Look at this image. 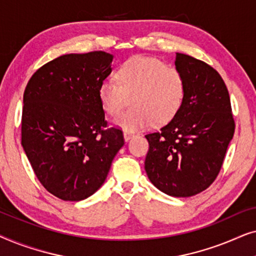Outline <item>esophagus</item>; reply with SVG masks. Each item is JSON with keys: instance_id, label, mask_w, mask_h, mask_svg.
<instances>
[{"instance_id": "obj_1", "label": "esophagus", "mask_w": 256, "mask_h": 256, "mask_svg": "<svg viewBox=\"0 0 256 256\" xmlns=\"http://www.w3.org/2000/svg\"><path fill=\"white\" fill-rule=\"evenodd\" d=\"M132 136H134V132H124V138L126 141H129V140H130Z\"/></svg>"}]
</instances>
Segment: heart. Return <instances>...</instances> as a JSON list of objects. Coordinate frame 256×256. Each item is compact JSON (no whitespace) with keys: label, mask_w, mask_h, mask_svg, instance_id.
Returning <instances> with one entry per match:
<instances>
[{"label":"heart","mask_w":256,"mask_h":256,"mask_svg":"<svg viewBox=\"0 0 256 256\" xmlns=\"http://www.w3.org/2000/svg\"><path fill=\"white\" fill-rule=\"evenodd\" d=\"M116 82L104 80L98 88L102 110L118 116L130 98V108L115 120L124 132H136L155 124H166L183 106L186 80L176 66L158 58L135 56L118 66Z\"/></svg>","instance_id":"obj_1"}]
</instances>
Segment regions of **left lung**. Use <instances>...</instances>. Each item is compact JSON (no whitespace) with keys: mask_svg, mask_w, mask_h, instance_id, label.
<instances>
[{"mask_svg":"<svg viewBox=\"0 0 256 256\" xmlns=\"http://www.w3.org/2000/svg\"><path fill=\"white\" fill-rule=\"evenodd\" d=\"M174 65L186 80V94L172 120L146 135L144 169L164 194L191 197L218 176L236 124L228 90L214 68L184 54H176Z\"/></svg>","mask_w":256,"mask_h":256,"instance_id":"8db88e82","label":"left lung"}]
</instances>
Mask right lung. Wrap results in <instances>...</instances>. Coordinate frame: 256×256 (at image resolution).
I'll return each mask as SVG.
<instances>
[{
	"mask_svg": "<svg viewBox=\"0 0 256 256\" xmlns=\"http://www.w3.org/2000/svg\"><path fill=\"white\" fill-rule=\"evenodd\" d=\"M112 60L104 51L60 56L38 68L24 90L22 146L38 180L62 200L99 190L124 144L122 130L107 128L98 98Z\"/></svg>",
	"mask_w": 256,
	"mask_h": 256,
	"instance_id": "add662e5",
	"label": "right lung"
}]
</instances>
